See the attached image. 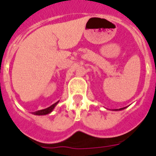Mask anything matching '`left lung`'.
I'll return each mask as SVG.
<instances>
[{"label": "left lung", "instance_id": "1", "mask_svg": "<svg viewBox=\"0 0 156 156\" xmlns=\"http://www.w3.org/2000/svg\"><path fill=\"white\" fill-rule=\"evenodd\" d=\"M124 108H125H125H117V109H115V111H117V110H122V109H124Z\"/></svg>", "mask_w": 156, "mask_h": 156}]
</instances>
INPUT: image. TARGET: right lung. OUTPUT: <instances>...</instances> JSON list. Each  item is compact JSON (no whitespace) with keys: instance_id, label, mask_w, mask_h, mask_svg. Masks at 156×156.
I'll return each instance as SVG.
<instances>
[{"instance_id":"obj_1","label":"right lung","mask_w":156,"mask_h":156,"mask_svg":"<svg viewBox=\"0 0 156 156\" xmlns=\"http://www.w3.org/2000/svg\"><path fill=\"white\" fill-rule=\"evenodd\" d=\"M58 101H57V102H55V104H53L50 107H48V108H44V109H42V110H38V111H36V112H34L33 114L39 115V116H40V115L48 114V113H50V112H51L52 111H53V109L55 108V107L56 106V105L58 104Z\"/></svg>"}]
</instances>
